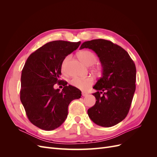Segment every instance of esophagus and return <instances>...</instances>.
<instances>
[{"label":"esophagus","instance_id":"34e87169","mask_svg":"<svg viewBox=\"0 0 157 157\" xmlns=\"http://www.w3.org/2000/svg\"><path fill=\"white\" fill-rule=\"evenodd\" d=\"M88 93H87L86 92H82V96L83 97H86L88 96Z\"/></svg>","mask_w":157,"mask_h":157}]
</instances>
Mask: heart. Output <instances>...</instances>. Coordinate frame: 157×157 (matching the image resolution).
I'll use <instances>...</instances> for the list:
<instances>
[{
	"mask_svg": "<svg viewBox=\"0 0 157 157\" xmlns=\"http://www.w3.org/2000/svg\"><path fill=\"white\" fill-rule=\"evenodd\" d=\"M78 58L80 60L88 66L92 65L96 61V56L90 50L80 51L78 54ZM69 58L67 57L61 64V70L65 72L66 69V64L68 61ZM93 79L91 77L86 78H73L71 80L70 83L73 86L77 88L80 90H86L93 84Z\"/></svg>",
	"mask_w": 157,
	"mask_h": 157,
	"instance_id": "1",
	"label": "heart"
}]
</instances>
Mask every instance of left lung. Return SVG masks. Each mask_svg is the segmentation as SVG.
<instances>
[{
	"mask_svg": "<svg viewBox=\"0 0 157 157\" xmlns=\"http://www.w3.org/2000/svg\"><path fill=\"white\" fill-rule=\"evenodd\" d=\"M83 48L96 52L102 67L101 77L93 87L96 101L88 115L97 125L113 126L129 112L136 90L135 63L125 50L109 40L86 41L80 47Z\"/></svg>",
	"mask_w": 157,
	"mask_h": 157,
	"instance_id": "8db88e82",
	"label": "left lung"
}]
</instances>
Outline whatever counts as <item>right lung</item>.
<instances>
[{"mask_svg": "<svg viewBox=\"0 0 157 157\" xmlns=\"http://www.w3.org/2000/svg\"><path fill=\"white\" fill-rule=\"evenodd\" d=\"M80 42L55 40L45 44L27 58L21 77L20 99L32 124L44 130L59 127L68 115V106L81 97V91L60 80L65 57L77 50ZM58 83L64 86L55 89Z\"/></svg>", "mask_w": 157, "mask_h": 157, "instance_id": "right-lung-1", "label": "right lung"}]
</instances>
